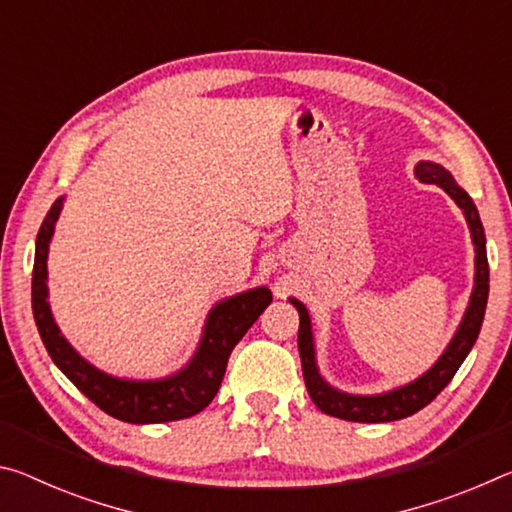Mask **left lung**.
<instances>
[{
  "mask_svg": "<svg viewBox=\"0 0 512 512\" xmlns=\"http://www.w3.org/2000/svg\"><path fill=\"white\" fill-rule=\"evenodd\" d=\"M415 173L422 183H436L445 189V192L454 198L458 207L465 212L467 225H470L474 248H476V284L474 293L470 300V307L465 311V318L454 341L449 343L443 357L438 359L436 366H433L427 375H422L413 384L397 388V391L388 395H377V397H354L345 395L329 388L323 379H320L314 361V341H311V323L309 314L302 302L293 300V307L298 309L300 314V329H298V350L302 359V375H305V384L309 397L314 400L320 411L327 415H334V418L341 420H352V422H393L409 418V415L418 413L424 409L429 402L438 397V393L454 379L456 370L461 368L467 354H470L476 336L481 332L485 305H488V291H490V268H488V255H485V235L483 225L479 219V212H476V205L472 198L463 192L461 187L456 185L452 173L440 167V164L433 162H420L415 167Z\"/></svg>",
  "mask_w": 512,
  "mask_h": 512,
  "instance_id": "8db88e82",
  "label": "left lung"
}]
</instances>
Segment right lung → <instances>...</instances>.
I'll list each match as a JSON object with an SVG mask.
<instances>
[{"label":"right lung","mask_w":512,"mask_h":512,"mask_svg":"<svg viewBox=\"0 0 512 512\" xmlns=\"http://www.w3.org/2000/svg\"><path fill=\"white\" fill-rule=\"evenodd\" d=\"M60 205H63V198L51 205L40 225L31 280L33 318H36L40 339L45 343L51 361L90 402L117 420L133 424L171 422L192 418L198 411H203L219 393L232 348L241 341V336L248 332L259 314L271 305V291L253 289L216 305L207 320L201 348L192 363L178 375L162 381H124L103 375L69 348L47 305V250Z\"/></svg>","instance_id":"obj_1"}]
</instances>
